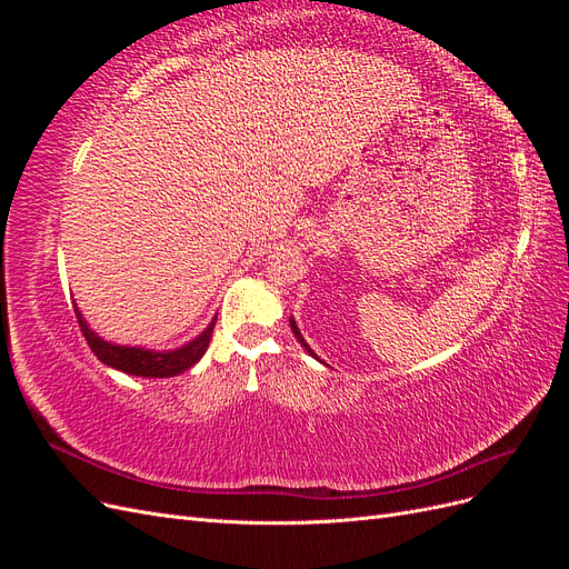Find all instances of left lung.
<instances>
[{
    "label": "left lung",
    "mask_w": 569,
    "mask_h": 569,
    "mask_svg": "<svg viewBox=\"0 0 569 569\" xmlns=\"http://www.w3.org/2000/svg\"><path fill=\"white\" fill-rule=\"evenodd\" d=\"M289 327H291V332H295V337H297V339L301 341V347H303V349H306L308 353H311L313 358H318V356H316V351H313L311 347H308V343H306V339L301 337V332H299V327H297V322H295V320H289Z\"/></svg>",
    "instance_id": "8db88e82"
}]
</instances>
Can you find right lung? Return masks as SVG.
<instances>
[{
    "label": "right lung",
    "instance_id": "obj_1",
    "mask_svg": "<svg viewBox=\"0 0 569 569\" xmlns=\"http://www.w3.org/2000/svg\"><path fill=\"white\" fill-rule=\"evenodd\" d=\"M76 318L80 325V332L84 335V339H88L92 353L101 360V363L137 377H176L189 370L194 363H199V358L206 353V349H209V341L213 337V327H216V318H213L211 325L206 327L197 339L184 343V347L176 351H151L140 347H118V343L97 337L88 327V322H84L78 306H76Z\"/></svg>",
    "mask_w": 569,
    "mask_h": 569
}]
</instances>
